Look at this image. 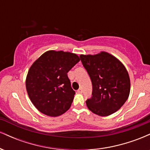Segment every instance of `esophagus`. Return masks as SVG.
<instances>
[{"label":"esophagus","mask_w":150,"mask_h":150,"mask_svg":"<svg viewBox=\"0 0 150 150\" xmlns=\"http://www.w3.org/2000/svg\"><path fill=\"white\" fill-rule=\"evenodd\" d=\"M77 93H79V94H81V93L82 92V89H81V88H80L79 89H77Z\"/></svg>","instance_id":"1"}]
</instances>
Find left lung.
Instances as JSON below:
<instances>
[{
	"mask_svg": "<svg viewBox=\"0 0 150 150\" xmlns=\"http://www.w3.org/2000/svg\"><path fill=\"white\" fill-rule=\"evenodd\" d=\"M82 65L92 83V97L86 101L87 108L100 116L120 109L129 97L130 81L124 65L105 51L95 55H80Z\"/></svg>",
	"mask_w": 150,
	"mask_h": 150,
	"instance_id": "1",
	"label": "left lung"
}]
</instances>
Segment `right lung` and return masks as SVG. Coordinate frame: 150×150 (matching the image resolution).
<instances>
[{"label":"right lung","mask_w":150,"mask_h":150,"mask_svg":"<svg viewBox=\"0 0 150 150\" xmlns=\"http://www.w3.org/2000/svg\"><path fill=\"white\" fill-rule=\"evenodd\" d=\"M79 61L75 53L51 50L34 62L26 77V89L41 113L56 117L69 109L75 92L67 73Z\"/></svg>","instance_id":"obj_1"}]
</instances>
